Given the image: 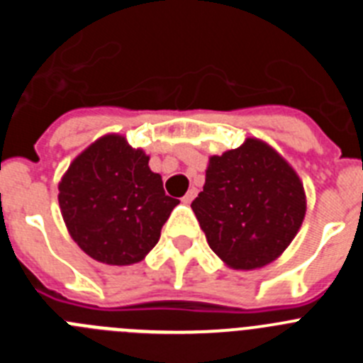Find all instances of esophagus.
<instances>
[{
    "label": "esophagus",
    "instance_id": "34e87169",
    "mask_svg": "<svg viewBox=\"0 0 363 363\" xmlns=\"http://www.w3.org/2000/svg\"><path fill=\"white\" fill-rule=\"evenodd\" d=\"M196 194H198L196 189H194V187L189 189V192H187V194H185L184 198H182V201H184V203H191V201L194 200V198H196Z\"/></svg>",
    "mask_w": 363,
    "mask_h": 363
}]
</instances>
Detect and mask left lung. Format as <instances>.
Here are the masks:
<instances>
[{"mask_svg":"<svg viewBox=\"0 0 363 363\" xmlns=\"http://www.w3.org/2000/svg\"><path fill=\"white\" fill-rule=\"evenodd\" d=\"M209 247L234 271L272 264L291 245L307 211L291 163L259 138L211 156L203 191L191 203Z\"/></svg>","mask_w":363,"mask_h":363,"instance_id":"left-lung-1","label":"left lung"}]
</instances>
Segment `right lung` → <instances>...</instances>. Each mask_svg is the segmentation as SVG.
<instances>
[{
    "label": "right lung",
    "instance_id": "right-lung-1",
    "mask_svg": "<svg viewBox=\"0 0 363 363\" xmlns=\"http://www.w3.org/2000/svg\"><path fill=\"white\" fill-rule=\"evenodd\" d=\"M70 238L107 265L142 262L179 200L167 196L149 156L121 134H105L72 160L57 185Z\"/></svg>",
    "mask_w": 363,
    "mask_h": 363
}]
</instances>
